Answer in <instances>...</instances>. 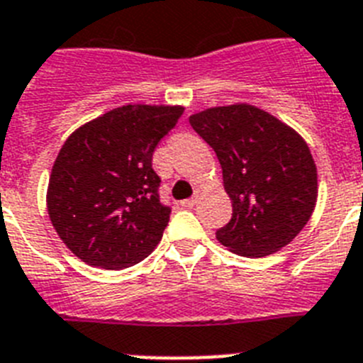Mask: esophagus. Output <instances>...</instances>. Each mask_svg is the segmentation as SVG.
I'll return each instance as SVG.
<instances>
[{
	"mask_svg": "<svg viewBox=\"0 0 363 363\" xmlns=\"http://www.w3.org/2000/svg\"><path fill=\"white\" fill-rule=\"evenodd\" d=\"M195 203H197V197H191V199L181 201V206L182 208H194Z\"/></svg>",
	"mask_w": 363,
	"mask_h": 363,
	"instance_id": "34e87169",
	"label": "esophagus"
}]
</instances>
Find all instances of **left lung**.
Segmentation results:
<instances>
[{"label":"left lung","mask_w":363,"mask_h":363,"mask_svg":"<svg viewBox=\"0 0 363 363\" xmlns=\"http://www.w3.org/2000/svg\"><path fill=\"white\" fill-rule=\"evenodd\" d=\"M191 128L216 151L232 219L216 232L242 257H264L303 230L318 201V172L303 137L250 104L208 107Z\"/></svg>","instance_id":"left-lung-1"}]
</instances>
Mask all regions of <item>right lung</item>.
I'll list each match as a JSON object with an SVG mask.
<instances>
[{
  "label": "right lung",
  "instance_id": "add662e5",
  "mask_svg": "<svg viewBox=\"0 0 363 363\" xmlns=\"http://www.w3.org/2000/svg\"><path fill=\"white\" fill-rule=\"evenodd\" d=\"M182 106L128 104L74 129L47 186V212L65 247L84 263L128 269L153 252L168 226L151 159Z\"/></svg>",
  "mask_w": 363,
  "mask_h": 363
}]
</instances>
